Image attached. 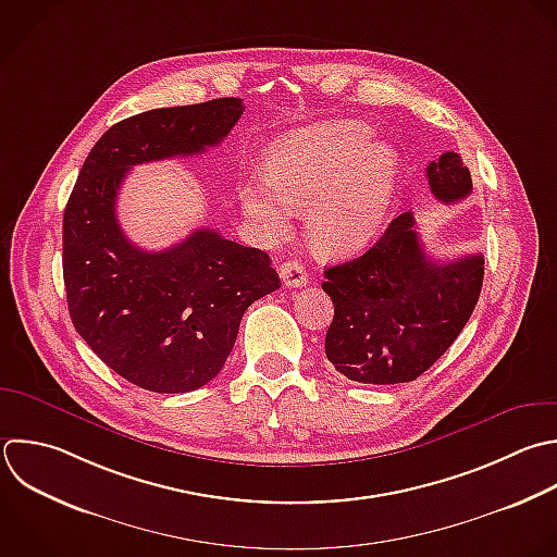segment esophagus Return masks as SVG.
Returning <instances> with one entry per match:
<instances>
[{
  "label": "esophagus",
  "instance_id": "34e87169",
  "mask_svg": "<svg viewBox=\"0 0 557 557\" xmlns=\"http://www.w3.org/2000/svg\"><path fill=\"white\" fill-rule=\"evenodd\" d=\"M278 274L285 283V287H302L307 285V270L298 261H283L278 268Z\"/></svg>",
  "mask_w": 557,
  "mask_h": 557
}]
</instances>
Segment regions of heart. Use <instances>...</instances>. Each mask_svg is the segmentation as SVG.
Instances as JSON below:
<instances>
[{
	"instance_id": "b5f03b06",
	"label": "heart",
	"mask_w": 557,
	"mask_h": 557,
	"mask_svg": "<svg viewBox=\"0 0 557 557\" xmlns=\"http://www.w3.org/2000/svg\"><path fill=\"white\" fill-rule=\"evenodd\" d=\"M398 185L392 148L372 144V133L352 122H331L274 144L265 178H248L239 202L265 237H281L305 207L311 248L344 257L370 244L385 224Z\"/></svg>"
}]
</instances>
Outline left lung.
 Listing matches in <instances>:
<instances>
[{
  "label": "left lung",
  "mask_w": 557,
  "mask_h": 557,
  "mask_svg": "<svg viewBox=\"0 0 557 557\" xmlns=\"http://www.w3.org/2000/svg\"><path fill=\"white\" fill-rule=\"evenodd\" d=\"M426 181L442 202L463 200L472 191L470 172L455 152L431 161ZM481 285L483 257L431 259L407 211L361 257L324 270L322 289L335 307L324 339L326 359L357 383L413 381L461 333Z\"/></svg>",
  "instance_id": "1"
}]
</instances>
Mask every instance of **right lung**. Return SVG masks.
I'll list each match as a JSON object with an SVG mask.
<instances>
[{
    "instance_id": "obj_1",
    "label": "right lung",
    "mask_w": 557,
    "mask_h": 557,
    "mask_svg": "<svg viewBox=\"0 0 557 557\" xmlns=\"http://www.w3.org/2000/svg\"><path fill=\"white\" fill-rule=\"evenodd\" d=\"M244 113L239 98L154 109L111 126L89 152L63 218V276L81 337L120 376L159 394L207 385L226 363L246 309L278 289L270 257L198 228L148 252L117 222L133 165L200 154Z\"/></svg>"
}]
</instances>
